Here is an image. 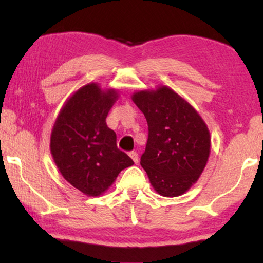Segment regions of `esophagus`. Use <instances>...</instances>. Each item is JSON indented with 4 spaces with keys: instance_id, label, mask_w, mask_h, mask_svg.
<instances>
[{
    "instance_id": "esophagus-1",
    "label": "esophagus",
    "mask_w": 263,
    "mask_h": 263,
    "mask_svg": "<svg viewBox=\"0 0 263 263\" xmlns=\"http://www.w3.org/2000/svg\"><path fill=\"white\" fill-rule=\"evenodd\" d=\"M129 157L132 158L133 161H134L135 164H138V161H139V154L138 153H136V152H130V153H129Z\"/></svg>"
}]
</instances>
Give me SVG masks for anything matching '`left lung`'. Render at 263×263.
Instances as JSON below:
<instances>
[{
	"instance_id": "1",
	"label": "left lung",
	"mask_w": 263,
	"mask_h": 263,
	"mask_svg": "<svg viewBox=\"0 0 263 263\" xmlns=\"http://www.w3.org/2000/svg\"><path fill=\"white\" fill-rule=\"evenodd\" d=\"M132 100L148 124V140L140 164L151 184L161 196L183 195L206 167L211 153L207 124L167 86L138 91Z\"/></svg>"
}]
</instances>
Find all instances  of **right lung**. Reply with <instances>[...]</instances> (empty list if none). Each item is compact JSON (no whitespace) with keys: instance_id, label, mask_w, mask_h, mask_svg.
<instances>
[{"instance_id":"right-lung-1","label":"right lung","mask_w":263,"mask_h":263,"mask_svg":"<svg viewBox=\"0 0 263 263\" xmlns=\"http://www.w3.org/2000/svg\"><path fill=\"white\" fill-rule=\"evenodd\" d=\"M118 98L114 88L96 82L74 92L61 109L50 136V151L68 183L87 196H99L123 168L134 164L117 148L116 133L106 124Z\"/></svg>"}]
</instances>
